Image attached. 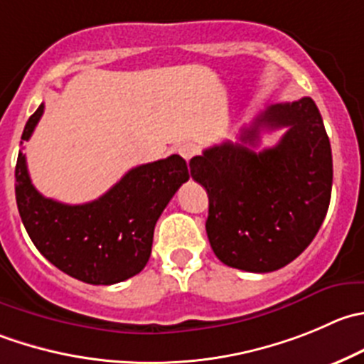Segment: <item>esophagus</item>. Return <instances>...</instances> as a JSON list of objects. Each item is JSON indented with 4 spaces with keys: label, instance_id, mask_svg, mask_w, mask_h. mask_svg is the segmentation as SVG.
Wrapping results in <instances>:
<instances>
[{
    "label": "esophagus",
    "instance_id": "obj_1",
    "mask_svg": "<svg viewBox=\"0 0 364 364\" xmlns=\"http://www.w3.org/2000/svg\"><path fill=\"white\" fill-rule=\"evenodd\" d=\"M178 153L181 154L183 160H185L186 164H188V161L192 160V158L197 154V147L193 146V144H183V146H179Z\"/></svg>",
    "mask_w": 364,
    "mask_h": 364
}]
</instances>
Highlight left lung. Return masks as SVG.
Wrapping results in <instances>:
<instances>
[{
    "instance_id": "left-lung-1",
    "label": "left lung",
    "mask_w": 364,
    "mask_h": 364,
    "mask_svg": "<svg viewBox=\"0 0 364 364\" xmlns=\"http://www.w3.org/2000/svg\"><path fill=\"white\" fill-rule=\"evenodd\" d=\"M261 127H287L280 144L254 151ZM210 199L206 232L215 256L245 272L291 263L318 232L331 200L333 154L311 97L272 105L243 128L190 160Z\"/></svg>"
}]
</instances>
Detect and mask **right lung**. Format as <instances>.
<instances>
[{
	"label": "right lung",
	"instance_id": "right-lung-1",
	"mask_svg": "<svg viewBox=\"0 0 364 364\" xmlns=\"http://www.w3.org/2000/svg\"><path fill=\"white\" fill-rule=\"evenodd\" d=\"M42 114L44 103L28 119L21 144L30 140ZM188 178L186 161L172 154L132 168L92 203L63 204L37 192L19 151L17 210L33 245L56 268L88 284H115L146 267L156 220Z\"/></svg>",
	"mask_w": 364,
	"mask_h": 364
}]
</instances>
